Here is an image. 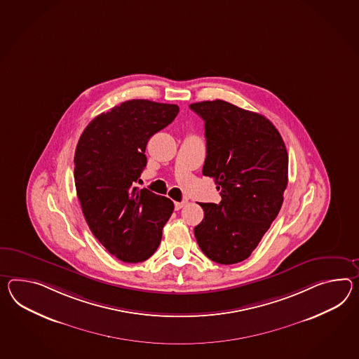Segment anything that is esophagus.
<instances>
[{
  "instance_id": "34e87169",
  "label": "esophagus",
  "mask_w": 359,
  "mask_h": 359,
  "mask_svg": "<svg viewBox=\"0 0 359 359\" xmlns=\"http://www.w3.org/2000/svg\"><path fill=\"white\" fill-rule=\"evenodd\" d=\"M187 203H188V201H187V200H183V201L180 202H175L176 210H180V209H182V208H184V206H185Z\"/></svg>"
}]
</instances>
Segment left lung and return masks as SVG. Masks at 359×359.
I'll list each match as a JSON object with an SVG mask.
<instances>
[{
	"label": "left lung",
	"mask_w": 359,
	"mask_h": 359,
	"mask_svg": "<svg viewBox=\"0 0 359 359\" xmlns=\"http://www.w3.org/2000/svg\"><path fill=\"white\" fill-rule=\"evenodd\" d=\"M205 121L202 174L217 184L222 201L200 203L203 219L194 236L214 262L250 257L278 217L288 184V153L267 118L222 100L189 105Z\"/></svg>",
	"instance_id": "1"
}]
</instances>
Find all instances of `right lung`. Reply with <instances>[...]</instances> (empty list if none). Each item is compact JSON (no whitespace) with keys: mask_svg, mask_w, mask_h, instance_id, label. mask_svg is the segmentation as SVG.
I'll use <instances>...</instances> for the list:
<instances>
[{"mask_svg":"<svg viewBox=\"0 0 359 359\" xmlns=\"http://www.w3.org/2000/svg\"><path fill=\"white\" fill-rule=\"evenodd\" d=\"M179 106L130 100L96 116L80 136L74 179L88 226L123 262L157 250L174 211L170 198L133 187L147 166L149 139L175 119Z\"/></svg>","mask_w":359,"mask_h":359,"instance_id":"right-lung-1","label":"right lung"}]
</instances>
